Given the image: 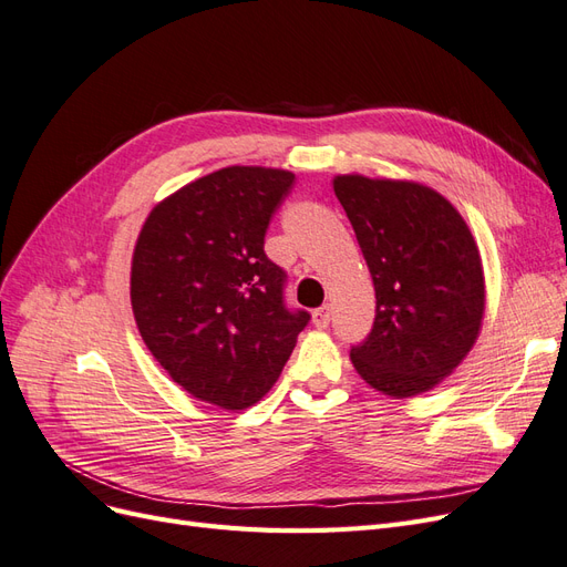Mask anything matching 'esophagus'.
Masks as SVG:
<instances>
[{
    "label": "esophagus",
    "instance_id": "obj_1",
    "mask_svg": "<svg viewBox=\"0 0 567 567\" xmlns=\"http://www.w3.org/2000/svg\"><path fill=\"white\" fill-rule=\"evenodd\" d=\"M312 321H315L317 329H326V326L331 323V307L323 305V307H319V310H315Z\"/></svg>",
    "mask_w": 567,
    "mask_h": 567
}]
</instances>
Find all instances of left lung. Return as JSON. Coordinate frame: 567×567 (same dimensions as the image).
<instances>
[{"label":"left lung","instance_id":"8db88e82","mask_svg":"<svg viewBox=\"0 0 567 567\" xmlns=\"http://www.w3.org/2000/svg\"><path fill=\"white\" fill-rule=\"evenodd\" d=\"M333 192L357 234L375 288V319L350 359L390 398L435 388L473 348L485 277L454 205L416 182L338 175Z\"/></svg>","mask_w":567,"mask_h":567}]
</instances>
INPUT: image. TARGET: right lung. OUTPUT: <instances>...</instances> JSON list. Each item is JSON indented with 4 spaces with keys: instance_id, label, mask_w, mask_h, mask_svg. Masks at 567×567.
I'll list each match as a JSON object with an SVG mask.
<instances>
[{
    "instance_id": "right-lung-1",
    "label": "right lung",
    "mask_w": 567,
    "mask_h": 567,
    "mask_svg": "<svg viewBox=\"0 0 567 567\" xmlns=\"http://www.w3.org/2000/svg\"><path fill=\"white\" fill-rule=\"evenodd\" d=\"M293 182L286 169L221 167L158 203L136 238V326L169 379L203 402H260L310 321L286 307V271L265 252Z\"/></svg>"
}]
</instances>
